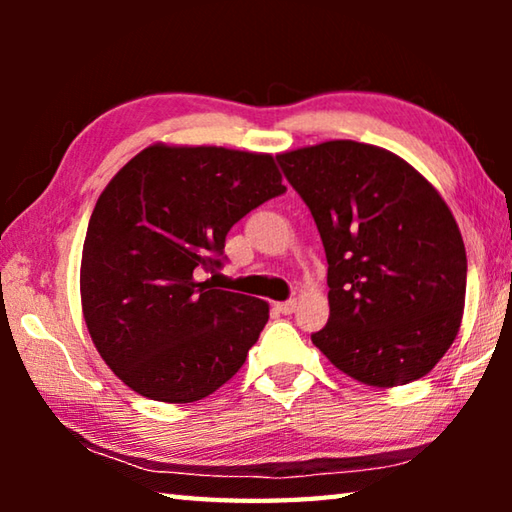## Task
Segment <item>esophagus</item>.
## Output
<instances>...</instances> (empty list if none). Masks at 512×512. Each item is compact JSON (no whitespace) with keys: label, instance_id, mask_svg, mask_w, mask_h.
<instances>
[{"label":"esophagus","instance_id":"1","mask_svg":"<svg viewBox=\"0 0 512 512\" xmlns=\"http://www.w3.org/2000/svg\"><path fill=\"white\" fill-rule=\"evenodd\" d=\"M296 307H298V302H296V300H287V302H275V309L280 311V314H293V311H296Z\"/></svg>","mask_w":512,"mask_h":512}]
</instances>
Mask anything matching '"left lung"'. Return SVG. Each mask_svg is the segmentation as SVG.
<instances>
[{"label": "left lung", "instance_id": "1", "mask_svg": "<svg viewBox=\"0 0 512 512\" xmlns=\"http://www.w3.org/2000/svg\"><path fill=\"white\" fill-rule=\"evenodd\" d=\"M277 162L329 264V320L311 341L366 386L427 375L465 307V246L443 196L400 155L354 140L284 151Z\"/></svg>", "mask_w": 512, "mask_h": 512}]
</instances>
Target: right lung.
I'll return each instance as SVG.
<instances>
[{"label":"right lung","mask_w":512,"mask_h":512,"mask_svg":"<svg viewBox=\"0 0 512 512\" xmlns=\"http://www.w3.org/2000/svg\"><path fill=\"white\" fill-rule=\"evenodd\" d=\"M271 153L151 144L103 189L81 257L94 348L137 395L189 404L244 366L268 302L198 282L239 219L284 194Z\"/></svg>","instance_id":"1"}]
</instances>
